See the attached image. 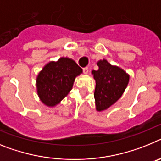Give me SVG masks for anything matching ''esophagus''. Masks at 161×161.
<instances>
[{"label": "esophagus", "mask_w": 161, "mask_h": 161, "mask_svg": "<svg viewBox=\"0 0 161 161\" xmlns=\"http://www.w3.org/2000/svg\"><path fill=\"white\" fill-rule=\"evenodd\" d=\"M82 71H83V73H84L85 75H86V74L88 73V68H87V67H85V68L82 69Z\"/></svg>", "instance_id": "1"}]
</instances>
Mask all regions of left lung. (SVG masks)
<instances>
[{"mask_svg":"<svg viewBox=\"0 0 161 161\" xmlns=\"http://www.w3.org/2000/svg\"><path fill=\"white\" fill-rule=\"evenodd\" d=\"M98 70H92L96 80L94 97L96 110L99 112L108 109L115 104L125 92L129 75L120 67L112 65L107 60H100L97 62Z\"/></svg>","mask_w":161,"mask_h":161,"instance_id":"1","label":"left lung"}]
</instances>
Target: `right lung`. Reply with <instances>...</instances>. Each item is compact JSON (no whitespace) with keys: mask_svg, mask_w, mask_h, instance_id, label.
<instances>
[{"mask_svg":"<svg viewBox=\"0 0 161 161\" xmlns=\"http://www.w3.org/2000/svg\"><path fill=\"white\" fill-rule=\"evenodd\" d=\"M82 69L74 60L61 57L45 65L36 78L37 94L47 107L59 104L71 91L75 78Z\"/></svg>","mask_w":161,"mask_h":161,"instance_id":"right-lung-1","label":"right lung"}]
</instances>
